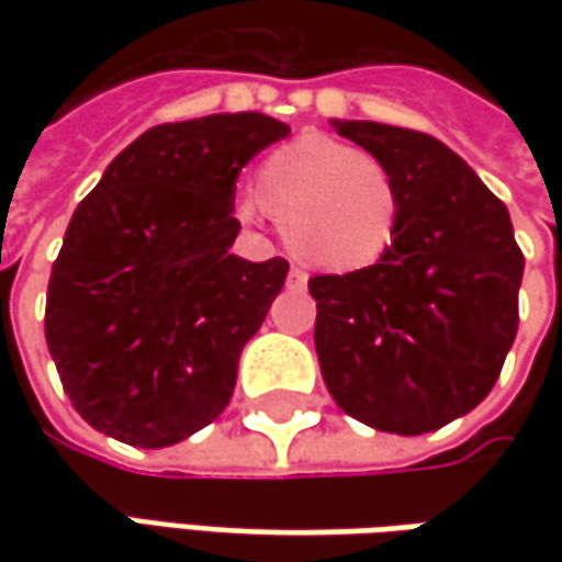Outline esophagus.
I'll list each match as a JSON object with an SVG mask.
<instances>
[{
    "label": "esophagus",
    "instance_id": "obj_1",
    "mask_svg": "<svg viewBox=\"0 0 562 562\" xmlns=\"http://www.w3.org/2000/svg\"><path fill=\"white\" fill-rule=\"evenodd\" d=\"M306 281H310V278H306V271H300V269L288 271V288H291V291H303V288H306Z\"/></svg>",
    "mask_w": 562,
    "mask_h": 562
}]
</instances>
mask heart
<instances>
[{
  "mask_svg": "<svg viewBox=\"0 0 562 562\" xmlns=\"http://www.w3.org/2000/svg\"><path fill=\"white\" fill-rule=\"evenodd\" d=\"M256 202L300 262L357 274L394 247L403 196L381 159L325 134H303L259 165L256 200L240 203V218L256 215Z\"/></svg>",
  "mask_w": 562,
  "mask_h": 562,
  "instance_id": "heart-1",
  "label": "heart"
}]
</instances>
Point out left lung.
<instances>
[{"mask_svg": "<svg viewBox=\"0 0 562 562\" xmlns=\"http://www.w3.org/2000/svg\"><path fill=\"white\" fill-rule=\"evenodd\" d=\"M394 171L400 231L357 274H315V353L335 403L369 428L425 435L491 394L519 325L522 249L507 205L441 140L331 121Z\"/></svg>", "mask_w": 562, "mask_h": 562, "instance_id": "left-lung-1", "label": "left lung"}]
</instances>
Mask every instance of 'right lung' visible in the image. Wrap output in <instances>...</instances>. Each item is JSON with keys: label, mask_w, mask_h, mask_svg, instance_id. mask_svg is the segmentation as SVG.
I'll return each mask as SVG.
<instances>
[{"label": "right lung", "mask_w": 562, "mask_h": 562, "mask_svg": "<svg viewBox=\"0 0 562 562\" xmlns=\"http://www.w3.org/2000/svg\"><path fill=\"white\" fill-rule=\"evenodd\" d=\"M291 127L259 112L159 124L77 205L46 293V344L80 419L159 450L222 416L288 262L231 252L240 168Z\"/></svg>", "instance_id": "add662e5"}]
</instances>
